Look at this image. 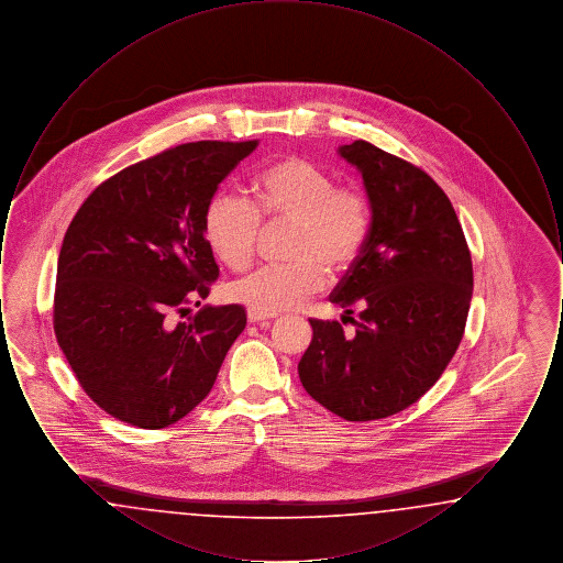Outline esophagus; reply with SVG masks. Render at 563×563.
Masks as SVG:
<instances>
[{
  "mask_svg": "<svg viewBox=\"0 0 563 563\" xmlns=\"http://www.w3.org/2000/svg\"><path fill=\"white\" fill-rule=\"evenodd\" d=\"M246 319H249V322H253V324H268V322L272 321L269 317H262V314H257V312H253V310L246 312Z\"/></svg>",
  "mask_w": 563,
  "mask_h": 563,
  "instance_id": "esophagus-1",
  "label": "esophagus"
}]
</instances>
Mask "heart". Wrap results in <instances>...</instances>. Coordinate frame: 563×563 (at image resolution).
<instances>
[{
  "mask_svg": "<svg viewBox=\"0 0 563 563\" xmlns=\"http://www.w3.org/2000/svg\"><path fill=\"white\" fill-rule=\"evenodd\" d=\"M253 202L230 191L214 194L205 211V239L228 268L244 269L266 225L291 223L285 242L289 264L260 268L230 287V299L274 317L319 294L329 274L361 257L372 232V207L363 191L306 158H285L251 181Z\"/></svg>",
  "mask_w": 563,
  "mask_h": 563,
  "instance_id": "obj_1",
  "label": "heart"
}]
</instances>
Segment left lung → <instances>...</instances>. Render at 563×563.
<instances>
[{
  "instance_id": "obj_1",
  "label": "left lung",
  "mask_w": 563,
  "mask_h": 563,
  "mask_svg": "<svg viewBox=\"0 0 563 563\" xmlns=\"http://www.w3.org/2000/svg\"><path fill=\"white\" fill-rule=\"evenodd\" d=\"M338 152L363 175L372 207L367 244L329 295L354 333L310 319L297 372L314 401L367 422L407 409L445 372L464 335L473 262L450 198L422 168L367 141Z\"/></svg>"
}]
</instances>
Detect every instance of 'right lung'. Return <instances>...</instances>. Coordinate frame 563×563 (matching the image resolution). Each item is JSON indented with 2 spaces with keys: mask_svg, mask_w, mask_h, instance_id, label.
I'll return each instance as SVG.
<instances>
[{
  "mask_svg": "<svg viewBox=\"0 0 563 563\" xmlns=\"http://www.w3.org/2000/svg\"><path fill=\"white\" fill-rule=\"evenodd\" d=\"M257 141H196L136 162L95 189L58 253L54 333L84 393L139 429L202 401L246 324L239 303L200 306L219 276L205 211Z\"/></svg>",
  "mask_w": 563,
  "mask_h": 563,
  "instance_id": "add662e5",
  "label": "right lung"
}]
</instances>
